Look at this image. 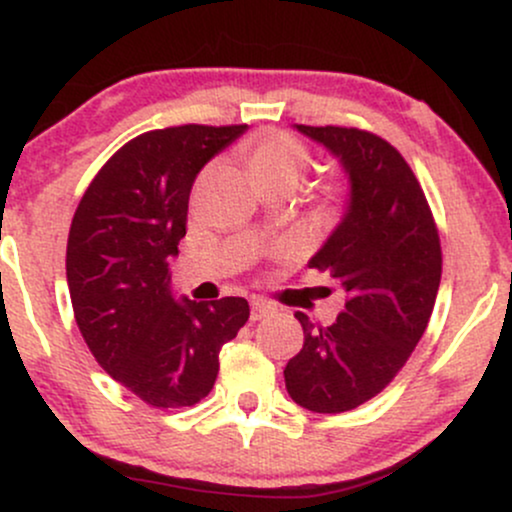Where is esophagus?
<instances>
[{
	"label": "esophagus",
	"instance_id": "34e87169",
	"mask_svg": "<svg viewBox=\"0 0 512 512\" xmlns=\"http://www.w3.org/2000/svg\"><path fill=\"white\" fill-rule=\"evenodd\" d=\"M272 313H274V305L264 301V298H252V301H250V317H252V320H262V317H267Z\"/></svg>",
	"mask_w": 512,
	"mask_h": 512
}]
</instances>
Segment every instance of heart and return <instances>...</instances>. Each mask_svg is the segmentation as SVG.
<instances>
[{
	"mask_svg": "<svg viewBox=\"0 0 512 512\" xmlns=\"http://www.w3.org/2000/svg\"><path fill=\"white\" fill-rule=\"evenodd\" d=\"M308 166V149L296 137L284 132L264 134L248 151V168L262 192L274 190V187L296 190Z\"/></svg>",
	"mask_w": 512,
	"mask_h": 512,
	"instance_id": "obj_1",
	"label": "heart"
}]
</instances>
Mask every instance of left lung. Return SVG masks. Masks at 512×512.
Returning <instances> with one entry per match:
<instances>
[{
	"label": "left lung",
	"mask_w": 512,
	"mask_h": 512,
	"mask_svg": "<svg viewBox=\"0 0 512 512\" xmlns=\"http://www.w3.org/2000/svg\"><path fill=\"white\" fill-rule=\"evenodd\" d=\"M342 166V221L308 260L344 286V313L315 327L296 313L303 349L286 363L291 399L342 414L383 392L424 337L440 286V240L419 180L402 154L370 132L293 125Z\"/></svg>",
	"instance_id": "1"
}]
</instances>
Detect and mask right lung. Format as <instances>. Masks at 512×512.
<instances>
[{"instance_id": "obj_1", "label": "right lung", "mask_w": 512, "mask_h": 512, "mask_svg": "<svg viewBox=\"0 0 512 512\" xmlns=\"http://www.w3.org/2000/svg\"><path fill=\"white\" fill-rule=\"evenodd\" d=\"M248 125L139 134L101 168L76 207L67 284L81 337L110 378L158 409L192 407L219 351L248 322L245 298H178L170 260L187 231L192 182Z\"/></svg>"}]
</instances>
